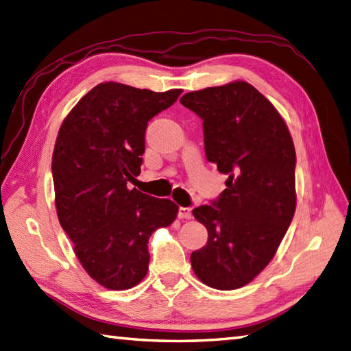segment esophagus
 I'll list each match as a JSON object with an SVG mask.
<instances>
[{
  "label": "esophagus",
  "mask_w": 351,
  "mask_h": 351,
  "mask_svg": "<svg viewBox=\"0 0 351 351\" xmlns=\"http://www.w3.org/2000/svg\"><path fill=\"white\" fill-rule=\"evenodd\" d=\"M178 217H180V219H191L192 210L189 207H180L178 208Z\"/></svg>",
  "instance_id": "esophagus-1"
}]
</instances>
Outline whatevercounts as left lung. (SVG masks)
<instances>
[{
	"label": "left lung",
	"mask_w": 351,
	"mask_h": 351,
	"mask_svg": "<svg viewBox=\"0 0 351 351\" xmlns=\"http://www.w3.org/2000/svg\"><path fill=\"white\" fill-rule=\"evenodd\" d=\"M180 104L202 120L207 160L228 178L221 197L192 210L207 228L191 255L201 282L236 290L274 258L295 210V150L284 119L245 81L191 91Z\"/></svg>",
	"instance_id": "1"
}]
</instances>
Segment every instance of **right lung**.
Returning a JSON list of instances; mask_svg holds the SVG:
<instances>
[{
    "instance_id": "right-lung-1",
    "label": "right lung",
    "mask_w": 351,
    "mask_h": 351,
    "mask_svg": "<svg viewBox=\"0 0 351 351\" xmlns=\"http://www.w3.org/2000/svg\"><path fill=\"white\" fill-rule=\"evenodd\" d=\"M120 82L91 88L61 123L52 154L56 208L84 270L110 290H129L149 270V239L178 206L129 189L141 173L145 129L182 95Z\"/></svg>"
}]
</instances>
